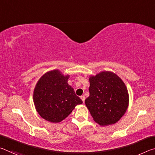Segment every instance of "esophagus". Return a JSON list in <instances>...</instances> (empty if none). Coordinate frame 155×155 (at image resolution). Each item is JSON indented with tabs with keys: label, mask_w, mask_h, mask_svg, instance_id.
I'll return each mask as SVG.
<instances>
[{
	"label": "esophagus",
	"mask_w": 155,
	"mask_h": 155,
	"mask_svg": "<svg viewBox=\"0 0 155 155\" xmlns=\"http://www.w3.org/2000/svg\"><path fill=\"white\" fill-rule=\"evenodd\" d=\"M81 98L83 101V103H84V102H85V97L84 96H81Z\"/></svg>",
	"instance_id": "esophagus-1"
}]
</instances>
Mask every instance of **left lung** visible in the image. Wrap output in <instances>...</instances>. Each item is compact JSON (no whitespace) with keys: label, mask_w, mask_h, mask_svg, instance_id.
<instances>
[{"label":"left lung","mask_w":155,"mask_h":155,"mask_svg":"<svg viewBox=\"0 0 155 155\" xmlns=\"http://www.w3.org/2000/svg\"><path fill=\"white\" fill-rule=\"evenodd\" d=\"M89 80L90 96L85 103L94 120L101 126L116 123L128 108L125 84L111 72H102Z\"/></svg>","instance_id":"obj_1"}]
</instances>
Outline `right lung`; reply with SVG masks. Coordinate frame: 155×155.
<instances>
[{
    "mask_svg": "<svg viewBox=\"0 0 155 155\" xmlns=\"http://www.w3.org/2000/svg\"><path fill=\"white\" fill-rule=\"evenodd\" d=\"M68 77L54 70L46 72L37 83L33 93L34 104L38 114L47 121H62L77 104L83 103L68 84Z\"/></svg>",
    "mask_w": 155,
    "mask_h": 155,
    "instance_id": "right-lung-1",
    "label": "right lung"
}]
</instances>
